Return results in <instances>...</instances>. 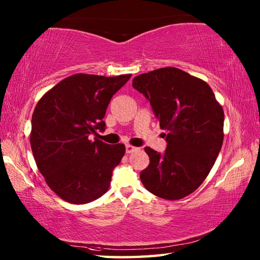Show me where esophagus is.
<instances>
[{
  "mask_svg": "<svg viewBox=\"0 0 260 260\" xmlns=\"http://www.w3.org/2000/svg\"><path fill=\"white\" fill-rule=\"evenodd\" d=\"M126 153L127 154H131V153H134V152H136V151H139L140 148L139 147H135V146H132V145H129V144H127L126 146Z\"/></svg>",
  "mask_w": 260,
  "mask_h": 260,
  "instance_id": "esophagus-1",
  "label": "esophagus"
}]
</instances>
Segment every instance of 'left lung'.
<instances>
[{"mask_svg":"<svg viewBox=\"0 0 260 260\" xmlns=\"http://www.w3.org/2000/svg\"><path fill=\"white\" fill-rule=\"evenodd\" d=\"M133 87L168 131L163 154L144 148L150 164L140 174L143 185L167 200L189 196L206 180L221 150L222 107L207 82L172 67L135 77Z\"/></svg>","mask_w":260,"mask_h":260,"instance_id":"left-lung-1","label":"left lung"}]
</instances>
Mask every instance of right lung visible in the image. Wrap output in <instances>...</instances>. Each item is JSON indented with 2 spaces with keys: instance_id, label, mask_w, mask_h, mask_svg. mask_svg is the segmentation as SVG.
I'll return each mask as SVG.
<instances>
[{
  "instance_id": "add662e5",
  "label": "right lung",
  "mask_w": 260,
  "mask_h": 260,
  "mask_svg": "<svg viewBox=\"0 0 260 260\" xmlns=\"http://www.w3.org/2000/svg\"><path fill=\"white\" fill-rule=\"evenodd\" d=\"M131 77L70 76L37 104L31 120L33 157L49 187L64 201L88 203L108 190L125 145L106 144L96 136L106 128L103 118L110 99Z\"/></svg>"
}]
</instances>
